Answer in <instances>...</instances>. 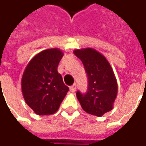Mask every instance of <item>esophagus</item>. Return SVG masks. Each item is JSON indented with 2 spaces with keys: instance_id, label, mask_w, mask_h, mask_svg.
Here are the masks:
<instances>
[{
  "instance_id": "34e87169",
  "label": "esophagus",
  "mask_w": 146,
  "mask_h": 146,
  "mask_svg": "<svg viewBox=\"0 0 146 146\" xmlns=\"http://www.w3.org/2000/svg\"><path fill=\"white\" fill-rule=\"evenodd\" d=\"M76 89H77V85H76V84H73V86H70L69 90H70V91H71L72 93H74V92L76 91Z\"/></svg>"
}]
</instances>
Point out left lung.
Returning a JSON list of instances; mask_svg holds the SVG:
<instances>
[{
	"mask_svg": "<svg viewBox=\"0 0 146 146\" xmlns=\"http://www.w3.org/2000/svg\"><path fill=\"white\" fill-rule=\"evenodd\" d=\"M88 77V91L86 94L77 92V98L86 113L102 116L113 109L118 93L117 81L107 58L91 48L75 49Z\"/></svg>",
	"mask_w": 146,
	"mask_h": 146,
	"instance_id": "obj_1",
	"label": "left lung"
}]
</instances>
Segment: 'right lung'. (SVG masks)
Listing matches in <instances>:
<instances>
[{
	"instance_id": "1",
	"label": "right lung",
	"mask_w": 146,
	"mask_h": 146,
	"mask_svg": "<svg viewBox=\"0 0 146 146\" xmlns=\"http://www.w3.org/2000/svg\"><path fill=\"white\" fill-rule=\"evenodd\" d=\"M64 52L49 48L36 54L29 61L21 81L25 102L38 115L56 113L68 91L58 73Z\"/></svg>"
}]
</instances>
